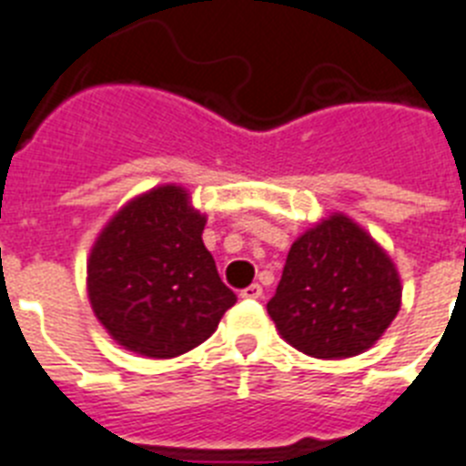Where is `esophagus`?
<instances>
[{
    "label": "esophagus",
    "instance_id": "1",
    "mask_svg": "<svg viewBox=\"0 0 466 466\" xmlns=\"http://www.w3.org/2000/svg\"><path fill=\"white\" fill-rule=\"evenodd\" d=\"M241 299H263V287L260 284H251V287H246L244 291H241Z\"/></svg>",
    "mask_w": 466,
    "mask_h": 466
}]
</instances>
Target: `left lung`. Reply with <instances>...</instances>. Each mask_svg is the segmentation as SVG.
<instances>
[{
	"label": "left lung",
	"mask_w": 466,
	"mask_h": 466,
	"mask_svg": "<svg viewBox=\"0 0 466 466\" xmlns=\"http://www.w3.org/2000/svg\"><path fill=\"white\" fill-rule=\"evenodd\" d=\"M400 296L389 253L334 213L293 241L268 312L300 353L341 360L379 341L400 310Z\"/></svg>",
	"instance_id": "left-lung-1"
}]
</instances>
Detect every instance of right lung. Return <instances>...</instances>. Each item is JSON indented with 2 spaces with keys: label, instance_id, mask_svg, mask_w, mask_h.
<instances>
[{
  "label": "right lung",
  "instance_id": "right-lung-1",
  "mask_svg": "<svg viewBox=\"0 0 466 466\" xmlns=\"http://www.w3.org/2000/svg\"><path fill=\"white\" fill-rule=\"evenodd\" d=\"M203 227L189 194L166 185L132 198L101 229L87 260L89 303L120 346L177 358L237 303L203 246Z\"/></svg>",
  "mask_w": 466,
  "mask_h": 466
}]
</instances>
